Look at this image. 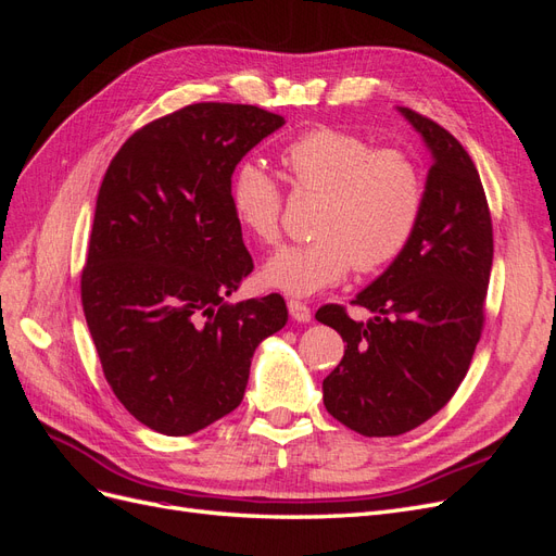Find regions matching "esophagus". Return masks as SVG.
<instances>
[{"label":"esophagus","instance_id":"obj_1","mask_svg":"<svg viewBox=\"0 0 556 556\" xmlns=\"http://www.w3.org/2000/svg\"><path fill=\"white\" fill-rule=\"evenodd\" d=\"M288 311H290L292 319H296V323H308L311 319V308L306 304H301V301H296V299L288 301Z\"/></svg>","mask_w":556,"mask_h":556}]
</instances>
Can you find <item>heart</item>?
Here are the masks:
<instances>
[{"mask_svg":"<svg viewBox=\"0 0 556 556\" xmlns=\"http://www.w3.org/2000/svg\"><path fill=\"white\" fill-rule=\"evenodd\" d=\"M294 188L319 194L315 239L290 245L264 264L266 285L311 296L341 282L352 266L362 274L394 262L425 208V176L403 150L376 148L333 127L299 134L282 150ZM231 208L257 241L280 239L282 194L262 164L245 162L231 180Z\"/></svg>","mask_w":556,"mask_h":556,"instance_id":"obj_1","label":"heart"}]
</instances>
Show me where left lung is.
<instances>
[{
  "mask_svg": "<svg viewBox=\"0 0 556 556\" xmlns=\"http://www.w3.org/2000/svg\"><path fill=\"white\" fill-rule=\"evenodd\" d=\"M431 153L425 208L410 243L352 304L315 313L348 343L323 382L329 415L362 435H399L439 413L457 392L484 323L494 239L473 160L447 129L399 109Z\"/></svg>",
  "mask_w": 556,
  "mask_h": 556,
  "instance_id": "8db88e82",
  "label": "left lung"
}]
</instances>
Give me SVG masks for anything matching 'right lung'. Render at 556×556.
<instances>
[{"label": "right lung", "mask_w": 556, "mask_h": 556, "mask_svg": "<svg viewBox=\"0 0 556 556\" xmlns=\"http://www.w3.org/2000/svg\"><path fill=\"white\" fill-rule=\"evenodd\" d=\"M282 125L248 104L185 106L131 134L99 188L83 313L113 394L157 433L237 408L257 345L288 323L280 294L227 304L252 271L231 174Z\"/></svg>", "instance_id": "right-lung-1"}]
</instances>
